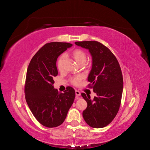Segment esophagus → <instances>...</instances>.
Instances as JSON below:
<instances>
[{"instance_id":"obj_1","label":"esophagus","mask_w":150,"mask_h":150,"mask_svg":"<svg viewBox=\"0 0 150 150\" xmlns=\"http://www.w3.org/2000/svg\"><path fill=\"white\" fill-rule=\"evenodd\" d=\"M75 93H76V96H81V93L79 91H78V90H76L75 91Z\"/></svg>"}]
</instances>
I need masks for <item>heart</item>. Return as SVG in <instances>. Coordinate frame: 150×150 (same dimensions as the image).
Instances as JSON below:
<instances>
[{
	"mask_svg": "<svg viewBox=\"0 0 150 150\" xmlns=\"http://www.w3.org/2000/svg\"><path fill=\"white\" fill-rule=\"evenodd\" d=\"M71 56L74 59L76 62L78 63L79 65H84L87 61V53H86L83 50L81 49H76L72 51L71 53ZM66 59V55L64 54H62L58 58L57 61V69L61 71L62 69L63 63L64 62ZM81 81V76H76L74 78L71 79V83L74 85H78L80 83Z\"/></svg>",
	"mask_w": 150,
	"mask_h": 150,
	"instance_id": "1",
	"label": "heart"
}]
</instances>
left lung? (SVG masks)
I'll use <instances>...</instances> for the list:
<instances>
[{
	"label": "left lung",
	"instance_id": "8db88e82",
	"mask_svg": "<svg viewBox=\"0 0 150 150\" xmlns=\"http://www.w3.org/2000/svg\"><path fill=\"white\" fill-rule=\"evenodd\" d=\"M75 44L89 50L92 56V69L88 81L89 87L97 96L91 99L85 93L81 96L88 103L83 112L89 126L101 128L114 120L121 104L123 79L118 61L107 47L98 41L76 42Z\"/></svg>",
	"mask_w": 150,
	"mask_h": 150
}]
</instances>
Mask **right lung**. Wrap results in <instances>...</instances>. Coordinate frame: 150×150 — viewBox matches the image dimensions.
<instances>
[{
    "label": "right lung",
    "instance_id": "obj_1",
    "mask_svg": "<svg viewBox=\"0 0 150 150\" xmlns=\"http://www.w3.org/2000/svg\"><path fill=\"white\" fill-rule=\"evenodd\" d=\"M72 44L47 43L32 58L27 71L25 100L33 115L40 124L54 128L64 121L75 98V91L67 86L64 93L54 89V77L58 72L57 57Z\"/></svg>",
    "mask_w": 150,
    "mask_h": 150
}]
</instances>
